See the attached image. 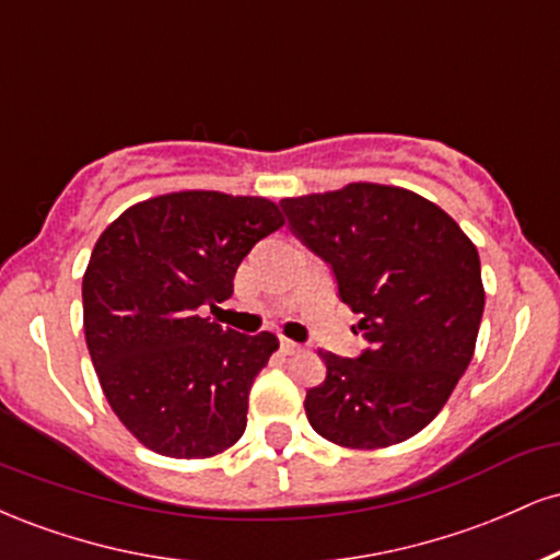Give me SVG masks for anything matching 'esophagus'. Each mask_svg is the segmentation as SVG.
<instances>
[{
    "mask_svg": "<svg viewBox=\"0 0 560 560\" xmlns=\"http://www.w3.org/2000/svg\"><path fill=\"white\" fill-rule=\"evenodd\" d=\"M302 347L298 342H292V339H281V352L284 355H294V352H300Z\"/></svg>",
    "mask_w": 560,
    "mask_h": 560,
    "instance_id": "obj_1",
    "label": "esophagus"
}]
</instances>
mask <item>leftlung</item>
<instances>
[{
    "label": "left lung",
    "mask_w": 560,
    "mask_h": 560,
    "mask_svg": "<svg viewBox=\"0 0 560 560\" xmlns=\"http://www.w3.org/2000/svg\"><path fill=\"white\" fill-rule=\"evenodd\" d=\"M289 229L331 266L369 350H320L307 389L311 427L352 450L410 440L434 419L474 358L485 313L479 253L458 223L416 191L347 184L281 199Z\"/></svg>",
    "instance_id": "1"
}]
</instances>
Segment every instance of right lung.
Instances as JSON below:
<instances>
[{"label":"right lung","mask_w":560,"mask_h":560,"mask_svg":"<svg viewBox=\"0 0 560 560\" xmlns=\"http://www.w3.org/2000/svg\"><path fill=\"white\" fill-rule=\"evenodd\" d=\"M281 226L271 199L191 189L131 205L96 240L81 287L86 347L107 402L144 447L210 458L244 434L249 389L279 339L199 311L234 294L240 262Z\"/></svg>","instance_id":"right-lung-1"}]
</instances>
